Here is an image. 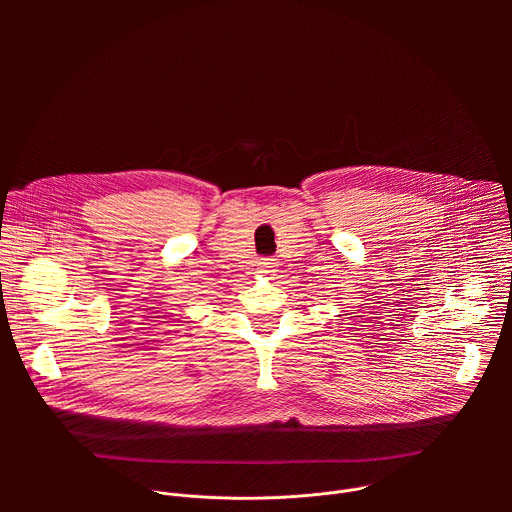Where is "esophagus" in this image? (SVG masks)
<instances>
[{"mask_svg":"<svg viewBox=\"0 0 512 512\" xmlns=\"http://www.w3.org/2000/svg\"><path fill=\"white\" fill-rule=\"evenodd\" d=\"M275 267V259L273 257H267V259H261L259 261V273H271V269Z\"/></svg>","mask_w":512,"mask_h":512,"instance_id":"obj_1","label":"esophagus"}]
</instances>
